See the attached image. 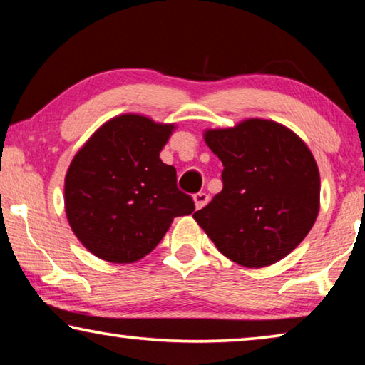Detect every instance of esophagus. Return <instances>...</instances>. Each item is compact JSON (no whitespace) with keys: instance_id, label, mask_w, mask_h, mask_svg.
Returning <instances> with one entry per match:
<instances>
[{"instance_id":"1","label":"esophagus","mask_w":365,"mask_h":365,"mask_svg":"<svg viewBox=\"0 0 365 365\" xmlns=\"http://www.w3.org/2000/svg\"><path fill=\"white\" fill-rule=\"evenodd\" d=\"M193 201H195V208L201 210V208H203V206H206V203H208V201H210V195L200 192V193H197V195H193Z\"/></svg>"}]
</instances>
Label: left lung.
Here are the masks:
<instances>
[{
	"label": "left lung",
	"mask_w": 365,
	"mask_h": 365,
	"mask_svg": "<svg viewBox=\"0 0 365 365\" xmlns=\"http://www.w3.org/2000/svg\"><path fill=\"white\" fill-rule=\"evenodd\" d=\"M222 162V190L193 213L222 255L249 269L290 254L319 211V172L307 144L282 124L246 119L205 130Z\"/></svg>",
	"instance_id": "obj_1"
}]
</instances>
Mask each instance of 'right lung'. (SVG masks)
Here are the masks:
<instances>
[{
  "label": "right lung",
  "instance_id": "obj_1",
  "mask_svg": "<svg viewBox=\"0 0 365 365\" xmlns=\"http://www.w3.org/2000/svg\"><path fill=\"white\" fill-rule=\"evenodd\" d=\"M173 124L140 114L110 119L75 154L65 175V213L96 257L130 264L154 251L173 217L195 203L177 188L175 167L160 160Z\"/></svg>",
  "mask_w": 365,
  "mask_h": 365
}]
</instances>
